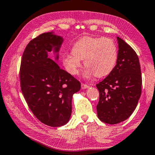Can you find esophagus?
I'll use <instances>...</instances> for the list:
<instances>
[{
	"label": "esophagus",
	"instance_id": "obj_1",
	"mask_svg": "<svg viewBox=\"0 0 155 155\" xmlns=\"http://www.w3.org/2000/svg\"><path fill=\"white\" fill-rule=\"evenodd\" d=\"M87 87H89L88 85L84 84V83H81V88L82 89H85V88H87Z\"/></svg>",
	"mask_w": 155,
	"mask_h": 155
}]
</instances>
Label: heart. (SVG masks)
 <instances>
[{"label": "heart", "mask_w": 155, "mask_h": 155, "mask_svg": "<svg viewBox=\"0 0 155 155\" xmlns=\"http://www.w3.org/2000/svg\"><path fill=\"white\" fill-rule=\"evenodd\" d=\"M84 59L87 69L84 77H104L111 72L116 64L117 49L114 41L108 38L85 37L77 40L72 47V53L65 54L63 61L68 72L76 75Z\"/></svg>", "instance_id": "1"}]
</instances>
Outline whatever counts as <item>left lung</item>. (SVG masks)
Here are the masks:
<instances>
[{
	"mask_svg": "<svg viewBox=\"0 0 155 155\" xmlns=\"http://www.w3.org/2000/svg\"><path fill=\"white\" fill-rule=\"evenodd\" d=\"M117 39L119 49L116 65L96 85L100 92L97 116L101 121L110 124L127 119L141 94L142 76L138 55L122 39Z\"/></svg>",
	"mask_w": 155,
	"mask_h": 155,
	"instance_id": "1",
	"label": "left lung"
}]
</instances>
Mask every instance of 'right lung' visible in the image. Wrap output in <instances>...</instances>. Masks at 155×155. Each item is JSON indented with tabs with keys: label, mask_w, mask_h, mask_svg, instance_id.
Instances as JSON below:
<instances>
[{
	"label": "right lung",
	"mask_w": 155,
	"mask_h": 155,
	"mask_svg": "<svg viewBox=\"0 0 155 155\" xmlns=\"http://www.w3.org/2000/svg\"><path fill=\"white\" fill-rule=\"evenodd\" d=\"M62 42V38L52 33L41 34L28 44L21 61V89L27 104L39 120L50 127L69 121L72 95L81 88L77 78L48 58L47 52H58Z\"/></svg>",
	"instance_id": "1"
}]
</instances>
